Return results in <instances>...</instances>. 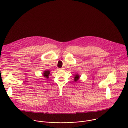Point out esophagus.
<instances>
[{
  "label": "esophagus",
  "mask_w": 128,
  "mask_h": 128,
  "mask_svg": "<svg viewBox=\"0 0 128 128\" xmlns=\"http://www.w3.org/2000/svg\"><path fill=\"white\" fill-rule=\"evenodd\" d=\"M60 70H62V69H63V68H61V69H59Z\"/></svg>",
  "instance_id": "34e87169"
}]
</instances>
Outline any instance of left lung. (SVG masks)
Instances as JSON below:
<instances>
[{"label": "left lung", "instance_id": "1", "mask_svg": "<svg viewBox=\"0 0 128 128\" xmlns=\"http://www.w3.org/2000/svg\"><path fill=\"white\" fill-rule=\"evenodd\" d=\"M80 78V76L78 74H76L75 75V76L74 77V80L75 82H76L77 81H78V80Z\"/></svg>", "mask_w": 128, "mask_h": 128}]
</instances>
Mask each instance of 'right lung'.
I'll use <instances>...</instances> for the list:
<instances>
[{
	"label": "right lung",
	"mask_w": 128,
	"mask_h": 128,
	"mask_svg": "<svg viewBox=\"0 0 128 128\" xmlns=\"http://www.w3.org/2000/svg\"><path fill=\"white\" fill-rule=\"evenodd\" d=\"M50 71L49 70H47V71H44V72L43 73V76L45 77L46 78H49V75L50 73Z\"/></svg>",
	"instance_id": "1"
}]
</instances>
